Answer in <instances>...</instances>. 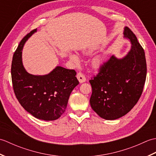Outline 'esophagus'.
<instances>
[{"label":"esophagus","instance_id":"1","mask_svg":"<svg viewBox=\"0 0 156 156\" xmlns=\"http://www.w3.org/2000/svg\"><path fill=\"white\" fill-rule=\"evenodd\" d=\"M77 78L78 80L80 82V83H83V82H86L87 80V79H86L85 76L82 74L81 72H78V74H77Z\"/></svg>","mask_w":156,"mask_h":156}]
</instances>
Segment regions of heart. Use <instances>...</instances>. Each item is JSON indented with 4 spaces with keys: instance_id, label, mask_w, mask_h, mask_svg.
Instances as JSON below:
<instances>
[{
    "instance_id": "heart-1",
    "label": "heart",
    "mask_w": 156,
    "mask_h": 156,
    "mask_svg": "<svg viewBox=\"0 0 156 156\" xmlns=\"http://www.w3.org/2000/svg\"><path fill=\"white\" fill-rule=\"evenodd\" d=\"M69 58L72 62L74 63H78L79 61H80V58H79L78 56L75 54H69ZM103 63H104V59L101 57L95 58L92 59V64L94 66V67H99V66H101L102 64H103Z\"/></svg>"
}]
</instances>
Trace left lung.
I'll list each match as a JSON object with an SVG mask.
<instances>
[{"mask_svg":"<svg viewBox=\"0 0 156 156\" xmlns=\"http://www.w3.org/2000/svg\"><path fill=\"white\" fill-rule=\"evenodd\" d=\"M124 38L131 42L127 55H112L98 74L89 80L92 92L90 103L94 112L106 120H115L130 111L143 92L147 74L145 52L136 36L127 27Z\"/></svg>","mask_w":156,"mask_h":156,"instance_id":"left-lung-1","label":"left lung"}]
</instances>
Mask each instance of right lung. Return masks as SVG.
I'll return each mask as SVG.
<instances>
[{
  "mask_svg": "<svg viewBox=\"0 0 156 156\" xmlns=\"http://www.w3.org/2000/svg\"><path fill=\"white\" fill-rule=\"evenodd\" d=\"M36 31L37 29L22 39L13 55V90L19 103L34 117L54 121L65 112L69 95L79 82L75 70L62 66H56L45 75H33L27 72L23 64L22 50L25 42Z\"/></svg>",
  "mask_w": 156,
  "mask_h": 156,
  "instance_id": "obj_1",
  "label": "right lung"
}]
</instances>
